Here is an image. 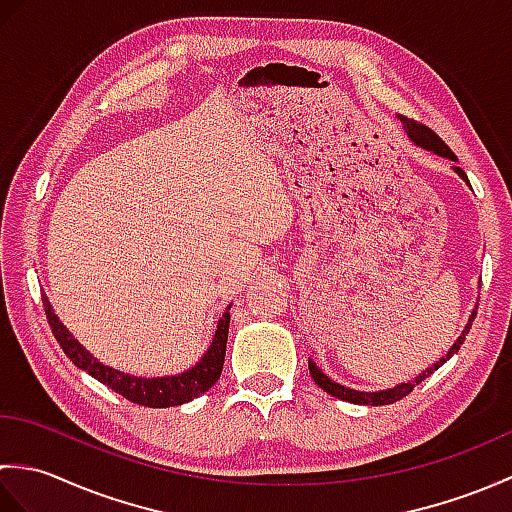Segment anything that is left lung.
I'll return each instance as SVG.
<instances>
[{"label": "left lung", "mask_w": 512, "mask_h": 512, "mask_svg": "<svg viewBox=\"0 0 512 512\" xmlns=\"http://www.w3.org/2000/svg\"><path fill=\"white\" fill-rule=\"evenodd\" d=\"M398 118H400V123H402V127H405V132H407V136H409V140H411L413 145H418V147L427 149V151H433V154H438V156H442V158L458 160V158H455L453 151L449 149V145L444 143V140H442L436 132H433V129H429L427 125H422V123L411 121V118H407V116H398ZM453 169H455V173H458V176L471 187V182H469V178H466V173H464L460 167H453ZM475 310H477V308H475ZM475 310L471 312L469 323H466V328H464L462 334L458 336V341H455V343L451 345V350L447 352V356H442L438 363H433L431 367L424 369L422 374H418L416 378L409 380V383H400V385H396V387L383 389V391H358V389H350V387H343V385H339V383H334L332 378H328V376H325V374L321 372V369L317 367V363H314V361H308L310 374H312V378H314V383H317L323 391H328V394L334 396V398H341V400H345V402H354V405H372V407L391 405V402L405 398V396L409 394V391H413V387L420 385L424 378H429L433 372H436L438 367H442L444 363H447L453 354H458V350H460L464 339H466V334H469L471 325H473V319H475V314H477Z\"/></svg>", "instance_id": "left-lung-1"}]
</instances>
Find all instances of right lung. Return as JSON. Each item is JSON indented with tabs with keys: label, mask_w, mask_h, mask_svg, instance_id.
<instances>
[{
	"label": "right lung",
	"mask_w": 512,
	"mask_h": 512,
	"mask_svg": "<svg viewBox=\"0 0 512 512\" xmlns=\"http://www.w3.org/2000/svg\"><path fill=\"white\" fill-rule=\"evenodd\" d=\"M43 310H46V319L52 328L54 339L61 345V350L70 361L81 367L83 372L94 376L99 383L114 389L116 394H121L129 402H136V405L145 407H176L182 402H189L198 398L204 391H209L217 378L222 374L224 365V354H226V339H228V323H231V312L222 314L220 323H217V330L213 336V343L209 350L200 358L195 367L187 369V372L176 374V376H160V378H143V376H132L125 372H118V369L107 367L96 361V358L85 350V347L74 339L70 330L59 321L57 314H54L48 297L43 295Z\"/></svg>",
	"instance_id": "add662e5"
}]
</instances>
